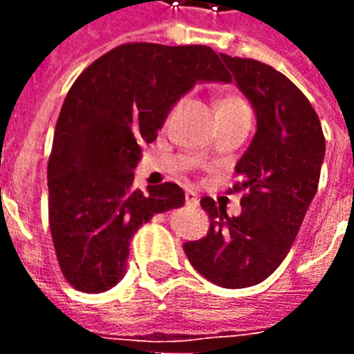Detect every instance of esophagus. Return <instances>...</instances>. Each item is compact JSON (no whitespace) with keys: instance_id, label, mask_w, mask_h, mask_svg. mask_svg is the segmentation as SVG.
<instances>
[{"instance_id":"34e87169","label":"esophagus","mask_w":354,"mask_h":354,"mask_svg":"<svg viewBox=\"0 0 354 354\" xmlns=\"http://www.w3.org/2000/svg\"><path fill=\"white\" fill-rule=\"evenodd\" d=\"M185 205H187V207H197V205H199L197 195L193 192H185Z\"/></svg>"}]
</instances>
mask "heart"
Returning a JSON list of instances; mask_svg holds the SVG:
<instances>
[{"mask_svg": "<svg viewBox=\"0 0 354 354\" xmlns=\"http://www.w3.org/2000/svg\"><path fill=\"white\" fill-rule=\"evenodd\" d=\"M239 106H246V102L243 98H239V96H223L220 104H218V113L225 111V109L239 108Z\"/></svg>", "mask_w": 354, "mask_h": 354, "instance_id": "heart-1", "label": "heart"}]
</instances>
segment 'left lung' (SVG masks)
I'll return each mask as SVG.
<instances>
[{
  "mask_svg": "<svg viewBox=\"0 0 354 354\" xmlns=\"http://www.w3.org/2000/svg\"><path fill=\"white\" fill-rule=\"evenodd\" d=\"M222 60L258 119L235 167L239 182L227 189L245 192L243 212L227 216L214 199L203 197L208 233L184 243V252L210 282L246 288L266 281L290 252L319 187L326 144L311 102L286 75L254 58L222 55Z\"/></svg>",
  "mask_w": 354,
  "mask_h": 354,
  "instance_id": "1",
  "label": "left lung"
}]
</instances>
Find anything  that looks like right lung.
<instances>
[{"label":"right lung","mask_w":354,"mask_h":354,"mask_svg":"<svg viewBox=\"0 0 354 354\" xmlns=\"http://www.w3.org/2000/svg\"><path fill=\"white\" fill-rule=\"evenodd\" d=\"M231 75L207 45L123 43L85 68L58 115L47 165L49 227L58 266L80 292L121 281L129 243L153 214L184 205L172 182L132 187L140 147L197 81Z\"/></svg>","instance_id":"obj_1"}]
</instances>
